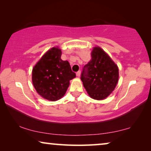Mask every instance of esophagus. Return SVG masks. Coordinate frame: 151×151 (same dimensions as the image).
Returning <instances> with one entry per match:
<instances>
[{"label": "esophagus", "mask_w": 151, "mask_h": 151, "mask_svg": "<svg viewBox=\"0 0 151 151\" xmlns=\"http://www.w3.org/2000/svg\"><path fill=\"white\" fill-rule=\"evenodd\" d=\"M80 73H81V72H80V71H78L77 73H76V76H78V77H80Z\"/></svg>", "instance_id": "34e87169"}]
</instances>
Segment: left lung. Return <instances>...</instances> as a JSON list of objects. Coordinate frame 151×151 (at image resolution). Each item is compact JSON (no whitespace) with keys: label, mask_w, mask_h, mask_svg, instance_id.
<instances>
[{"label":"left lung","mask_w":151,"mask_h":151,"mask_svg":"<svg viewBox=\"0 0 151 151\" xmlns=\"http://www.w3.org/2000/svg\"><path fill=\"white\" fill-rule=\"evenodd\" d=\"M119 78L117 66L100 47L91 52V60L84 65L81 80L88 94L94 100L106 98L116 86Z\"/></svg>","instance_id":"1"}]
</instances>
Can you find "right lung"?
<instances>
[{
    "label": "right lung",
    "instance_id": "1",
    "mask_svg": "<svg viewBox=\"0 0 151 151\" xmlns=\"http://www.w3.org/2000/svg\"><path fill=\"white\" fill-rule=\"evenodd\" d=\"M62 51L53 47L41 58L32 70V82L35 89L43 98L56 101L63 98L76 78L67 60L61 59Z\"/></svg>",
    "mask_w": 151,
    "mask_h": 151
}]
</instances>
